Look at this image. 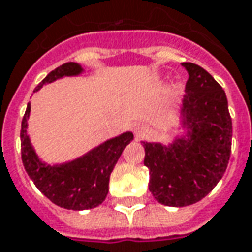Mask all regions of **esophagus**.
<instances>
[{"instance_id": "esophagus-1", "label": "esophagus", "mask_w": 252, "mask_h": 252, "mask_svg": "<svg viewBox=\"0 0 252 252\" xmlns=\"http://www.w3.org/2000/svg\"><path fill=\"white\" fill-rule=\"evenodd\" d=\"M147 133H148V127H147V125H144V123H137L134 126V136H136L137 140L146 137Z\"/></svg>"}]
</instances>
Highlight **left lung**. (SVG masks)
<instances>
[{
    "instance_id": "obj_1",
    "label": "left lung",
    "mask_w": 252,
    "mask_h": 252,
    "mask_svg": "<svg viewBox=\"0 0 252 252\" xmlns=\"http://www.w3.org/2000/svg\"><path fill=\"white\" fill-rule=\"evenodd\" d=\"M180 104L183 134L163 143L141 141L144 165L150 169L148 189L168 207H187L202 200L222 179L232 150V118L219 83L191 62Z\"/></svg>"
}]
</instances>
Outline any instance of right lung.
I'll return each mask as SVG.
<instances>
[{
    "instance_id": "right-lung-1",
    "label": "right lung",
    "mask_w": 252,
    "mask_h": 252,
    "mask_svg": "<svg viewBox=\"0 0 252 252\" xmlns=\"http://www.w3.org/2000/svg\"><path fill=\"white\" fill-rule=\"evenodd\" d=\"M83 72L82 65L76 62L63 63L45 76L34 91L40 90L44 84L62 77L80 76ZM29 116L30 102L22 119L20 148L23 166L29 177L34 182L35 187L61 208L83 211L102 204L108 194L109 176L125 147L133 140V133L125 131L91 148L76 159L50 165L37 155L32 144L28 133Z\"/></svg>"
}]
</instances>
